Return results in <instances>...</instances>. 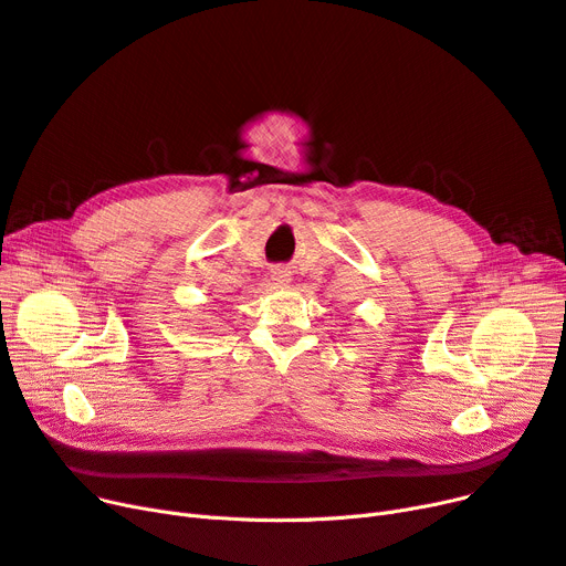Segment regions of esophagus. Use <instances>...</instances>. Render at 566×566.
Segmentation results:
<instances>
[{"label":"esophagus","mask_w":566,"mask_h":566,"mask_svg":"<svg viewBox=\"0 0 566 566\" xmlns=\"http://www.w3.org/2000/svg\"><path fill=\"white\" fill-rule=\"evenodd\" d=\"M271 281H274L276 285H287L292 281V276L285 266H274L271 269Z\"/></svg>","instance_id":"esophagus-1"}]
</instances>
